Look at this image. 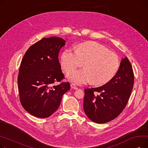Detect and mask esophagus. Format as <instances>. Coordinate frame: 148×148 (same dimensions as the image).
Instances as JSON below:
<instances>
[{
	"mask_svg": "<svg viewBox=\"0 0 148 148\" xmlns=\"http://www.w3.org/2000/svg\"><path fill=\"white\" fill-rule=\"evenodd\" d=\"M71 87L72 89H77L78 88H77V87L75 86V84H74V83H71Z\"/></svg>",
	"mask_w": 148,
	"mask_h": 148,
	"instance_id": "34e87169",
	"label": "esophagus"
}]
</instances>
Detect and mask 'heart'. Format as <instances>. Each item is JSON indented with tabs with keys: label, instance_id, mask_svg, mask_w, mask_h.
<instances>
[{
	"label": "heart",
	"instance_id": "obj_1",
	"mask_svg": "<svg viewBox=\"0 0 148 148\" xmlns=\"http://www.w3.org/2000/svg\"><path fill=\"white\" fill-rule=\"evenodd\" d=\"M83 63L84 68L70 73L69 79L77 83L91 82L93 84L103 85L113 78L120 66L117 54L94 41L81 43L75 51L68 49L61 54V66L66 73L81 66Z\"/></svg>",
	"mask_w": 148,
	"mask_h": 148
}]
</instances>
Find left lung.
<instances>
[{
    "mask_svg": "<svg viewBox=\"0 0 148 148\" xmlns=\"http://www.w3.org/2000/svg\"><path fill=\"white\" fill-rule=\"evenodd\" d=\"M134 75L128 59H122L118 73L103 86L84 89V111L92 121L110 122L125 108L133 88Z\"/></svg>",
    "mask_w": 148,
    "mask_h": 148,
    "instance_id": "left-lung-1",
    "label": "left lung"
}]
</instances>
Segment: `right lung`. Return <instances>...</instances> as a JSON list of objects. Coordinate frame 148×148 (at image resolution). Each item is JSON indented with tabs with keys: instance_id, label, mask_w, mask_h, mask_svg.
I'll return each instance as SVG.
<instances>
[{
	"instance_id": "1",
	"label": "right lung",
	"mask_w": 148,
	"mask_h": 148,
	"mask_svg": "<svg viewBox=\"0 0 148 148\" xmlns=\"http://www.w3.org/2000/svg\"><path fill=\"white\" fill-rule=\"evenodd\" d=\"M62 38H44L26 51L18 75L20 103L30 114L45 118L55 112L62 96L70 89L59 62V53L65 45Z\"/></svg>"
}]
</instances>
